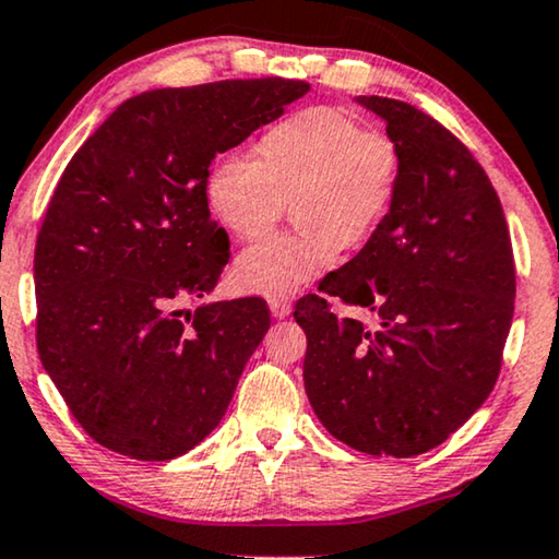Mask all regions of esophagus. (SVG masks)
I'll use <instances>...</instances> for the list:
<instances>
[{"label":"esophagus","mask_w":559,"mask_h":559,"mask_svg":"<svg viewBox=\"0 0 559 559\" xmlns=\"http://www.w3.org/2000/svg\"><path fill=\"white\" fill-rule=\"evenodd\" d=\"M290 313V301L286 298H273L271 301V317L273 319H286Z\"/></svg>","instance_id":"obj_1"}]
</instances>
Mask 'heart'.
I'll use <instances>...</instances> for the list:
<instances>
[{
    "mask_svg": "<svg viewBox=\"0 0 559 559\" xmlns=\"http://www.w3.org/2000/svg\"><path fill=\"white\" fill-rule=\"evenodd\" d=\"M258 159L227 152L207 171V202L235 240H261L290 212L296 233L263 240L233 265L240 290L286 298L352 253L388 219L403 152L390 133L367 129L340 108L317 106L271 126Z\"/></svg>",
    "mask_w": 559,
    "mask_h": 559,
    "instance_id": "obj_1",
    "label": "heart"
}]
</instances>
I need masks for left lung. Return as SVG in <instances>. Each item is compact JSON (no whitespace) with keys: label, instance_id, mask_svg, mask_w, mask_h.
<instances>
[{"label":"left lung","instance_id":"obj_1","mask_svg":"<svg viewBox=\"0 0 559 559\" xmlns=\"http://www.w3.org/2000/svg\"><path fill=\"white\" fill-rule=\"evenodd\" d=\"M388 123L403 177L365 248L298 298L304 384L329 433L369 455L426 453L497 384L516 273L501 202L474 154L405 100L359 96ZM376 313L334 312L328 298Z\"/></svg>","mask_w":559,"mask_h":559}]
</instances>
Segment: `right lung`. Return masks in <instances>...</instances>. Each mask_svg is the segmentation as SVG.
Listing matches in <instances>:
<instances>
[{
    "label": "right lung",
    "instance_id": "add662e5",
    "mask_svg": "<svg viewBox=\"0 0 559 559\" xmlns=\"http://www.w3.org/2000/svg\"><path fill=\"white\" fill-rule=\"evenodd\" d=\"M306 93L288 78L146 91L62 171L35 246L37 355L108 451L169 461L223 420L271 313L263 298L182 311L230 258L207 171Z\"/></svg>",
    "mask_w": 559,
    "mask_h": 559
}]
</instances>
